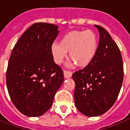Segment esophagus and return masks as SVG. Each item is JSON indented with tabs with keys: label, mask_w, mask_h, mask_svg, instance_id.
<instances>
[{
	"label": "esophagus",
	"mask_w": 130,
	"mask_h": 130,
	"mask_svg": "<svg viewBox=\"0 0 130 130\" xmlns=\"http://www.w3.org/2000/svg\"><path fill=\"white\" fill-rule=\"evenodd\" d=\"M72 72L70 71H68V70H64V76L65 78H68L72 76Z\"/></svg>",
	"instance_id": "34e87169"
}]
</instances>
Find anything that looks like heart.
<instances>
[{
  "label": "heart",
  "mask_w": 130,
  "mask_h": 130,
  "mask_svg": "<svg viewBox=\"0 0 130 130\" xmlns=\"http://www.w3.org/2000/svg\"><path fill=\"white\" fill-rule=\"evenodd\" d=\"M98 39L96 34L91 30L74 31L64 36L60 45L53 43L52 54L57 64L63 62L67 52L70 51L71 60L78 66H86L92 61L96 54Z\"/></svg>",
  "instance_id": "heart-1"
}]
</instances>
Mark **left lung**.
I'll use <instances>...</instances> for the list:
<instances>
[{"instance_id":"obj_1","label":"left lung","mask_w":130,"mask_h":130,"mask_svg":"<svg viewBox=\"0 0 130 130\" xmlns=\"http://www.w3.org/2000/svg\"><path fill=\"white\" fill-rule=\"evenodd\" d=\"M94 26L100 36L96 54L87 66L72 74L75 105L88 117L101 116L113 106L123 79V60L118 45L104 28Z\"/></svg>"}]
</instances>
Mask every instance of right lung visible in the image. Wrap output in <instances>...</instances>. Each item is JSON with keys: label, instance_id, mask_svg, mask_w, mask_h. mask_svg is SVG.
<instances>
[{"label": "right lung", "instance_id": "1", "mask_svg": "<svg viewBox=\"0 0 130 130\" xmlns=\"http://www.w3.org/2000/svg\"><path fill=\"white\" fill-rule=\"evenodd\" d=\"M58 29L54 24L36 23L12 49L7 70V87L12 103L26 116L45 113L64 82L63 70L54 62L51 50Z\"/></svg>", "mask_w": 130, "mask_h": 130}]
</instances>
